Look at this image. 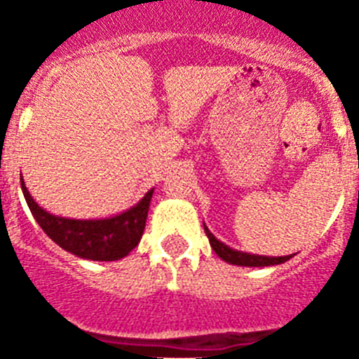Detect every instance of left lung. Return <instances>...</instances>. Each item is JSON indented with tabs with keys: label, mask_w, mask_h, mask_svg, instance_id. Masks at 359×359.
<instances>
[{
	"label": "left lung",
	"mask_w": 359,
	"mask_h": 359,
	"mask_svg": "<svg viewBox=\"0 0 359 359\" xmlns=\"http://www.w3.org/2000/svg\"><path fill=\"white\" fill-rule=\"evenodd\" d=\"M205 226V233H207L208 241H210V246L215 253H217L219 259H223L228 264L236 266H248V268H264V266H277L282 262L290 261L293 255H284V257H268V255H255V253H246L239 252V250L230 248L228 244L221 243L219 239H215V236L207 228V224L203 223Z\"/></svg>",
	"instance_id": "left-lung-1"
}]
</instances>
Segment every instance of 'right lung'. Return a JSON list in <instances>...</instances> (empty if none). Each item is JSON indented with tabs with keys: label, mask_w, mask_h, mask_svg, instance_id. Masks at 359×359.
Returning <instances> with one entry per match:
<instances>
[{
	"label": "right lung",
	"mask_w": 359,
	"mask_h": 359,
	"mask_svg": "<svg viewBox=\"0 0 359 359\" xmlns=\"http://www.w3.org/2000/svg\"><path fill=\"white\" fill-rule=\"evenodd\" d=\"M21 189L32 215L43 231L62 250L88 261H120L140 243L147 221L151 189L135 207L104 219H69L53 215L39 207L28 192L21 176Z\"/></svg>",
	"instance_id": "obj_1"
}]
</instances>
